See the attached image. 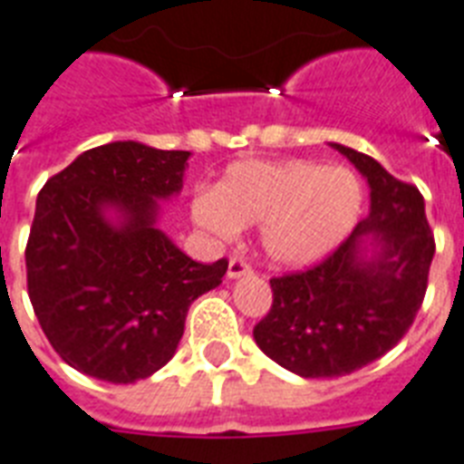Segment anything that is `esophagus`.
I'll list each match as a JSON object with an SVG mask.
<instances>
[{"instance_id": "obj_1", "label": "esophagus", "mask_w": 464, "mask_h": 464, "mask_svg": "<svg viewBox=\"0 0 464 464\" xmlns=\"http://www.w3.org/2000/svg\"><path fill=\"white\" fill-rule=\"evenodd\" d=\"M247 274H252V266L247 265L245 259L231 257V262H228V271H226V276L240 278V276H247Z\"/></svg>"}]
</instances>
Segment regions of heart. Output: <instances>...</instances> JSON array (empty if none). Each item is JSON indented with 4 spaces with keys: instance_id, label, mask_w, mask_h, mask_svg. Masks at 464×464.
<instances>
[{
    "instance_id": "1",
    "label": "heart",
    "mask_w": 464,
    "mask_h": 464,
    "mask_svg": "<svg viewBox=\"0 0 464 464\" xmlns=\"http://www.w3.org/2000/svg\"><path fill=\"white\" fill-rule=\"evenodd\" d=\"M362 180L355 171L312 160L236 161L214 190L190 202L195 224L214 238L238 226L259 228L262 252L281 266H304L336 250L360 221Z\"/></svg>"
}]
</instances>
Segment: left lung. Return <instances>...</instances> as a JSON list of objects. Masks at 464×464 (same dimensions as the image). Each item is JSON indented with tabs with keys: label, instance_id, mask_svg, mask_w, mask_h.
Instances as JSON below:
<instances>
[{
	"label": "left lung",
	"instance_id": "1",
	"mask_svg": "<svg viewBox=\"0 0 464 464\" xmlns=\"http://www.w3.org/2000/svg\"><path fill=\"white\" fill-rule=\"evenodd\" d=\"M367 179L369 214L329 257L271 278L274 303L252 336L304 379H334L386 355L415 322L434 259V233L415 186L367 154L331 142Z\"/></svg>",
	"mask_w": 464,
	"mask_h": 464
}]
</instances>
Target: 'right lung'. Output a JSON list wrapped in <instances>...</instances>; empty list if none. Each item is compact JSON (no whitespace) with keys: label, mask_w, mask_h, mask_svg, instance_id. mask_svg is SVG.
Wrapping results in <instances>:
<instances>
[{"label":"right lung","mask_w":464,"mask_h":464,"mask_svg":"<svg viewBox=\"0 0 464 464\" xmlns=\"http://www.w3.org/2000/svg\"><path fill=\"white\" fill-rule=\"evenodd\" d=\"M190 152L135 140L92 147L44 183L25 247L28 295L63 362L109 383L152 376L179 348L188 307L228 262L199 265L157 228Z\"/></svg>","instance_id":"obj_1"}]
</instances>
